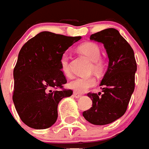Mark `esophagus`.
<instances>
[{"instance_id": "34e87169", "label": "esophagus", "mask_w": 149, "mask_h": 149, "mask_svg": "<svg viewBox=\"0 0 149 149\" xmlns=\"http://www.w3.org/2000/svg\"><path fill=\"white\" fill-rule=\"evenodd\" d=\"M74 96L75 98H80L82 95L79 93H77V92H74Z\"/></svg>"}]
</instances>
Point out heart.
<instances>
[{"label": "heart", "instance_id": "1", "mask_svg": "<svg viewBox=\"0 0 149 149\" xmlns=\"http://www.w3.org/2000/svg\"><path fill=\"white\" fill-rule=\"evenodd\" d=\"M78 50L91 60V70L97 74H101L104 70V61L100 58V48L94 42H85L80 45ZM69 60L70 58L68 54L62 55L60 58V68L62 72L66 76L70 75L69 70ZM96 85V79L92 76L89 77H79L70 81L69 86L77 93H85L90 88Z\"/></svg>", "mask_w": 149, "mask_h": 149}]
</instances>
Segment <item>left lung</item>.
<instances>
[{"mask_svg": "<svg viewBox=\"0 0 149 149\" xmlns=\"http://www.w3.org/2000/svg\"><path fill=\"white\" fill-rule=\"evenodd\" d=\"M90 39L104 44L109 64L100 82L103 93L87 94L93 105L82 116L90 123L101 126L111 123L126 111L135 87L137 63L130 45L116 29L108 28L91 34Z\"/></svg>", "mask_w": 149, "mask_h": 149, "instance_id": "obj_1", "label": "left lung"}]
</instances>
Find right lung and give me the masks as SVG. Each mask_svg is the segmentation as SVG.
Returning a JSON list of instances; mask_svg holds the SVG:
<instances>
[{
  "instance_id": "1",
  "label": "right lung",
  "mask_w": 149,
  "mask_h": 149,
  "mask_svg": "<svg viewBox=\"0 0 149 149\" xmlns=\"http://www.w3.org/2000/svg\"><path fill=\"white\" fill-rule=\"evenodd\" d=\"M81 37L43 31L20 49L13 71L12 100L21 120L29 127L42 130L56 123L58 104L73 93L60 68V58Z\"/></svg>"
}]
</instances>
